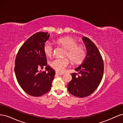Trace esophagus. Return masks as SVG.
<instances>
[{"mask_svg":"<svg viewBox=\"0 0 123 123\" xmlns=\"http://www.w3.org/2000/svg\"><path fill=\"white\" fill-rule=\"evenodd\" d=\"M56 74L58 75H64V73H59L57 72H56Z\"/></svg>","mask_w":123,"mask_h":123,"instance_id":"34e87169","label":"esophagus"}]
</instances>
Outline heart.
Returning <instances> with one entry per match:
<instances>
[{"label": "heart", "instance_id": "b5f03b06", "mask_svg": "<svg viewBox=\"0 0 123 123\" xmlns=\"http://www.w3.org/2000/svg\"><path fill=\"white\" fill-rule=\"evenodd\" d=\"M57 43L66 49L67 51L64 56L68 57L73 63L79 64L82 62L85 58L86 52L85 48L78 45L77 41L74 39L66 37L59 38ZM54 48L53 44L50 42L45 43L43 47L44 53L48 56H50L53 54ZM69 60L67 58H55L50 62V65L53 69L59 73H63L66 68L69 65Z\"/></svg>", "mask_w": 123, "mask_h": 123}]
</instances>
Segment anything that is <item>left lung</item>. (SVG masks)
<instances>
[{"label":"left lung","instance_id":"1","mask_svg":"<svg viewBox=\"0 0 123 123\" xmlns=\"http://www.w3.org/2000/svg\"><path fill=\"white\" fill-rule=\"evenodd\" d=\"M87 49V55L79 67L78 73H72V79L68 85L70 93L79 98L91 94L99 86L104 73L103 59L95 44L87 37L82 38Z\"/></svg>","mask_w":123,"mask_h":123}]
</instances>
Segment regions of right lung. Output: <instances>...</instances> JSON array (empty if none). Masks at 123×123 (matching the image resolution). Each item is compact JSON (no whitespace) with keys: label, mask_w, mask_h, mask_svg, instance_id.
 I'll use <instances>...</instances> for the list:
<instances>
[{"label":"right lung","mask_w":123,"mask_h":123,"mask_svg":"<svg viewBox=\"0 0 123 123\" xmlns=\"http://www.w3.org/2000/svg\"><path fill=\"white\" fill-rule=\"evenodd\" d=\"M48 32H37L29 37L21 46L15 62V73L21 88L30 95L40 96L49 91L55 74L47 65L43 47L49 38ZM46 66L45 72L38 68Z\"/></svg>","instance_id":"add662e5"}]
</instances>
